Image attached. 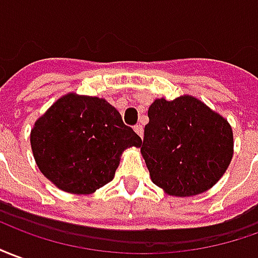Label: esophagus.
Returning <instances> with one entry per match:
<instances>
[{"mask_svg":"<svg viewBox=\"0 0 258 258\" xmlns=\"http://www.w3.org/2000/svg\"><path fill=\"white\" fill-rule=\"evenodd\" d=\"M135 132L138 133L140 138H143V126H142V125L135 126Z\"/></svg>","mask_w":258,"mask_h":258,"instance_id":"obj_1","label":"esophagus"}]
</instances>
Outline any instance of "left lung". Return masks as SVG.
<instances>
[{
  "label": "left lung",
  "mask_w": 258,
  "mask_h": 258,
  "mask_svg": "<svg viewBox=\"0 0 258 258\" xmlns=\"http://www.w3.org/2000/svg\"><path fill=\"white\" fill-rule=\"evenodd\" d=\"M140 152L152 181L174 197H192L221 180L233 157L232 126L198 98L156 99Z\"/></svg>",
  "instance_id": "left-lung-1"
}]
</instances>
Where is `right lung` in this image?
Returning a JSON list of instances; mask_svg holds the SVG:
<instances>
[{
	"label": "right lung",
	"instance_id": "1",
	"mask_svg": "<svg viewBox=\"0 0 258 258\" xmlns=\"http://www.w3.org/2000/svg\"><path fill=\"white\" fill-rule=\"evenodd\" d=\"M142 139L104 98L70 92L35 122L31 146L39 170L70 194H92L112 181L120 156Z\"/></svg>",
	"mask_w": 258,
	"mask_h": 258
}]
</instances>
